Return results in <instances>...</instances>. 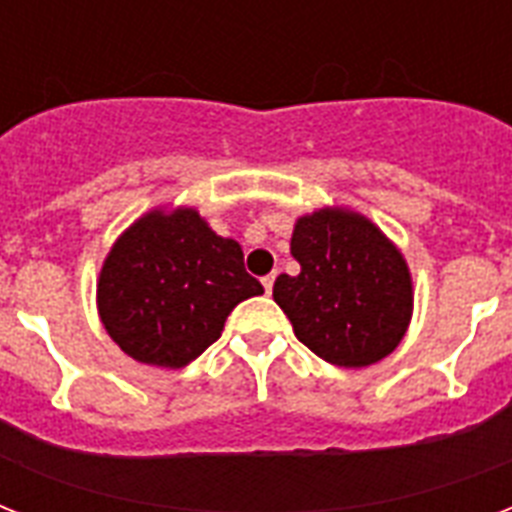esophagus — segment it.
Listing matches in <instances>:
<instances>
[{
    "instance_id": "1",
    "label": "esophagus",
    "mask_w": 512,
    "mask_h": 512,
    "mask_svg": "<svg viewBox=\"0 0 512 512\" xmlns=\"http://www.w3.org/2000/svg\"><path fill=\"white\" fill-rule=\"evenodd\" d=\"M273 281H276V273H268V276H265V279H263V287H265V292H268V295H271Z\"/></svg>"
}]
</instances>
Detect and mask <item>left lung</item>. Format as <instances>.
Instances as JSON below:
<instances>
[{"instance_id": "8db88e82", "label": "left lung", "mask_w": 512, "mask_h": 512, "mask_svg": "<svg viewBox=\"0 0 512 512\" xmlns=\"http://www.w3.org/2000/svg\"><path fill=\"white\" fill-rule=\"evenodd\" d=\"M297 276L281 273L273 300L297 340L335 366H369L398 348L414 311L401 249L366 215L321 207L292 231Z\"/></svg>"}]
</instances>
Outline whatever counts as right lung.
<instances>
[{"mask_svg": "<svg viewBox=\"0 0 512 512\" xmlns=\"http://www.w3.org/2000/svg\"><path fill=\"white\" fill-rule=\"evenodd\" d=\"M263 284L244 271L239 241L217 236L199 209L156 207L108 249L98 316L140 364L180 369L220 337L228 313Z\"/></svg>", "mask_w": 512, "mask_h": 512, "instance_id": "right-lung-1", "label": "right lung"}]
</instances>
